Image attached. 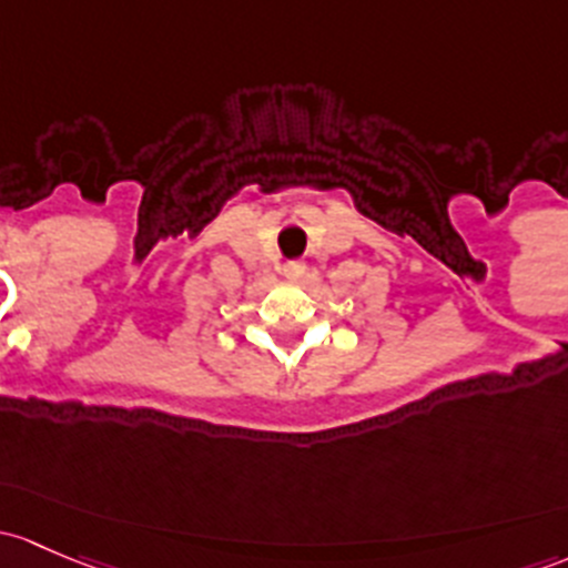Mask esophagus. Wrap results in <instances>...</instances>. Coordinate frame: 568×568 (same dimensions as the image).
<instances>
[{"instance_id":"1","label":"esophagus","mask_w":568,"mask_h":568,"mask_svg":"<svg viewBox=\"0 0 568 568\" xmlns=\"http://www.w3.org/2000/svg\"><path fill=\"white\" fill-rule=\"evenodd\" d=\"M304 272H307V266H304V261H288V264L283 266V277H285V280H300Z\"/></svg>"}]
</instances>
